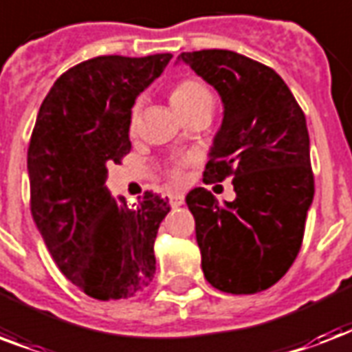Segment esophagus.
<instances>
[{
	"label": "esophagus",
	"instance_id": "1",
	"mask_svg": "<svg viewBox=\"0 0 352 352\" xmlns=\"http://www.w3.org/2000/svg\"><path fill=\"white\" fill-rule=\"evenodd\" d=\"M168 197H170V205L173 206V208H179V206L184 203V195L182 194H170Z\"/></svg>",
	"mask_w": 352,
	"mask_h": 352
}]
</instances>
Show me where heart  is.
Listing matches in <instances>:
<instances>
[{
	"mask_svg": "<svg viewBox=\"0 0 352 352\" xmlns=\"http://www.w3.org/2000/svg\"><path fill=\"white\" fill-rule=\"evenodd\" d=\"M170 101L184 118H190L195 112L212 111V104H214L210 88L206 87L203 80L195 79V77H186V79H181L179 82H175L170 90ZM138 120H140V101H136L133 104L131 114H129V129L131 131L136 129ZM181 168L182 162L171 168L170 173L173 181L181 179Z\"/></svg>",
	"mask_w": 352,
	"mask_h": 352,
	"instance_id": "1",
	"label": "heart"
}]
</instances>
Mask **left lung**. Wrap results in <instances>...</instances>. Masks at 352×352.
Segmentation results:
<instances>
[{
    "mask_svg": "<svg viewBox=\"0 0 352 352\" xmlns=\"http://www.w3.org/2000/svg\"><path fill=\"white\" fill-rule=\"evenodd\" d=\"M179 58L216 88L225 104L203 182L232 177L236 192L225 205L206 188L186 195L203 273L225 294H258L286 275L301 249L314 199L307 118L265 64L229 50Z\"/></svg>",
    "mask_w": 352,
    "mask_h": 352,
    "instance_id": "obj_1",
    "label": "left lung"
}]
</instances>
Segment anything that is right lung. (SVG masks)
Here are the masks:
<instances>
[{"label":"right lung","instance_id":"right-lung-1","mask_svg":"<svg viewBox=\"0 0 352 352\" xmlns=\"http://www.w3.org/2000/svg\"><path fill=\"white\" fill-rule=\"evenodd\" d=\"M171 53L103 55L64 72L40 104L29 149L31 214L64 277L88 297L116 301L151 284L153 243L168 197L144 192L129 208L104 186L109 164L131 151L134 99Z\"/></svg>","mask_w":352,"mask_h":352}]
</instances>
